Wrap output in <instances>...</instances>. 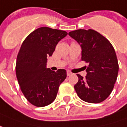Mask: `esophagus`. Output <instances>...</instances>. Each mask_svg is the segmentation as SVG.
<instances>
[{
	"instance_id": "esophagus-1",
	"label": "esophagus",
	"mask_w": 127,
	"mask_h": 127,
	"mask_svg": "<svg viewBox=\"0 0 127 127\" xmlns=\"http://www.w3.org/2000/svg\"><path fill=\"white\" fill-rule=\"evenodd\" d=\"M72 74V73L71 72L70 70H67V76H70V75Z\"/></svg>"
}]
</instances>
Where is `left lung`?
Segmentation results:
<instances>
[{
    "mask_svg": "<svg viewBox=\"0 0 127 127\" xmlns=\"http://www.w3.org/2000/svg\"><path fill=\"white\" fill-rule=\"evenodd\" d=\"M82 48V61L89 64L85 78L80 74L74 89L86 102H102L110 95L118 73V63L114 47L106 38L95 30H76L69 32Z\"/></svg>",
    "mask_w": 127,
    "mask_h": 127,
    "instance_id": "left-lung-1",
    "label": "left lung"
}]
</instances>
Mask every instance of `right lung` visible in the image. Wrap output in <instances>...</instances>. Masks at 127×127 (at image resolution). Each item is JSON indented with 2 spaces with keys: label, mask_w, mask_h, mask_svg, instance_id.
Wrapping results in <instances>:
<instances>
[{
  "label": "right lung",
  "mask_w": 127,
  "mask_h": 127,
  "mask_svg": "<svg viewBox=\"0 0 127 127\" xmlns=\"http://www.w3.org/2000/svg\"><path fill=\"white\" fill-rule=\"evenodd\" d=\"M65 31L41 27L26 38L17 57L16 76L26 99L36 107H44L55 99L59 87L67 76L66 70L57 72L46 67L58 42Z\"/></svg>",
  "instance_id": "obj_1"
}]
</instances>
